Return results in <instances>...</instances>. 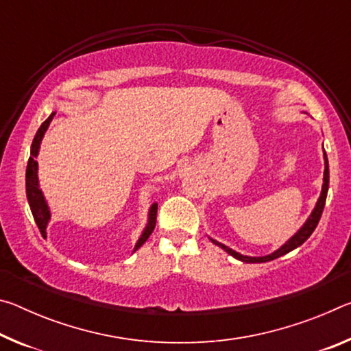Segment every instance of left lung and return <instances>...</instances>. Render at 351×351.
I'll return each instance as SVG.
<instances>
[{
    "instance_id": "left-lung-1",
    "label": "left lung",
    "mask_w": 351,
    "mask_h": 351,
    "mask_svg": "<svg viewBox=\"0 0 351 351\" xmlns=\"http://www.w3.org/2000/svg\"><path fill=\"white\" fill-rule=\"evenodd\" d=\"M324 159H325V170H324V184H322V192H320V197L317 199L316 203V207H314L311 215L308 217L306 221L304 223V226L297 230V232L291 237V239L285 243L283 246H280L277 249V251H274L269 255H263V257H249V255H243L240 252H235L234 249L228 247L226 245H223V243H218L213 239L212 243H215L217 246H219L221 249H224L226 252H228L229 255H232L234 258L240 260V261H245V263H265V261H271L274 258H278L282 257V255L288 254L293 251V249L299 247L300 245H304V243L310 239V235L314 232V229H316V226L319 223L320 217H322V212H324V207H325V199H326V193H328V184H330V170H328V159H326V153L324 152Z\"/></svg>"
}]
</instances>
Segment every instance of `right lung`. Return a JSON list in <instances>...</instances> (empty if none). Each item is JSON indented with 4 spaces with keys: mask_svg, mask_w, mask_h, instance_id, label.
Masks as SVG:
<instances>
[{
    "mask_svg": "<svg viewBox=\"0 0 351 351\" xmlns=\"http://www.w3.org/2000/svg\"><path fill=\"white\" fill-rule=\"evenodd\" d=\"M54 116H56V112H51V116L47 117L43 123H41V127L38 128L37 134H35V138L32 141V145H31V158H29L27 169H26L27 201H29V206H31V210H32L35 223H37L40 232L43 237H46V228H47V223H49V219H51V210H49V206H47L46 199L43 197V192H41V189H40V184H38V162L35 161V158L38 156L41 139H43L46 130H47V127H49V123H51L52 119H54ZM156 213H158V204L154 203V204H152L150 210H148L147 226H145V229L142 230V234L139 237L138 243H136L133 252L138 251V249L147 241L148 237L152 235L154 226H156Z\"/></svg>",
    "mask_w": 351,
    "mask_h": 351,
    "instance_id": "add662e5",
    "label": "right lung"
}]
</instances>
